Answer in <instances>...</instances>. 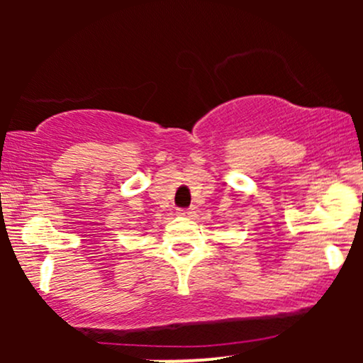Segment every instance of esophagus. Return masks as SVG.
Wrapping results in <instances>:
<instances>
[{"label": "esophagus", "mask_w": 363, "mask_h": 363, "mask_svg": "<svg viewBox=\"0 0 363 363\" xmlns=\"http://www.w3.org/2000/svg\"><path fill=\"white\" fill-rule=\"evenodd\" d=\"M177 213H179V215H182V216H189L191 213H193V211H191V210H179Z\"/></svg>", "instance_id": "1"}]
</instances>
